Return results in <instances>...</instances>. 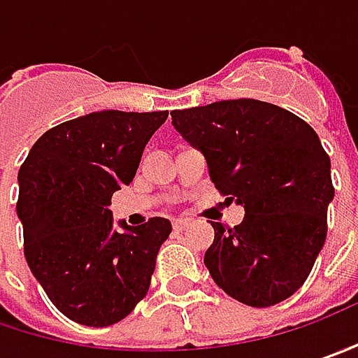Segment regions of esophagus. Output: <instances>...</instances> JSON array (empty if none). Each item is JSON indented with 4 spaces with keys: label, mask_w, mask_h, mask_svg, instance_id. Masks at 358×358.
I'll list each match as a JSON object with an SVG mask.
<instances>
[{
    "label": "esophagus",
    "mask_w": 358,
    "mask_h": 358,
    "mask_svg": "<svg viewBox=\"0 0 358 358\" xmlns=\"http://www.w3.org/2000/svg\"><path fill=\"white\" fill-rule=\"evenodd\" d=\"M172 226H174V230H176V232H182V230H186V228L190 226V220H186V218H178V220H174V222H172Z\"/></svg>",
    "instance_id": "esophagus-1"
}]
</instances>
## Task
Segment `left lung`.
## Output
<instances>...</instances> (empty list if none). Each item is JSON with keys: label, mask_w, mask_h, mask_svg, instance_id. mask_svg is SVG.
Listing matches in <instances>:
<instances>
[{"label": "left lung", "mask_w": 358, "mask_h": 358, "mask_svg": "<svg viewBox=\"0 0 358 358\" xmlns=\"http://www.w3.org/2000/svg\"><path fill=\"white\" fill-rule=\"evenodd\" d=\"M172 124L208 162L210 178L244 220L214 226L204 264L214 282L248 306L292 296L327 241L331 158L317 132L292 112L260 100L174 110Z\"/></svg>", "instance_id": "left-lung-1"}]
</instances>
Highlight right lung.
<instances>
[{"mask_svg":"<svg viewBox=\"0 0 358 358\" xmlns=\"http://www.w3.org/2000/svg\"><path fill=\"white\" fill-rule=\"evenodd\" d=\"M168 112L103 110L43 134L20 168L17 216L27 266L68 319L110 327L150 288L170 220L114 230L112 196L136 176Z\"/></svg>","mask_w":358,"mask_h":358,"instance_id":"right-lung-1","label":"right lung"}]
</instances>
